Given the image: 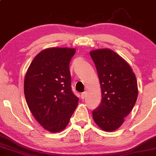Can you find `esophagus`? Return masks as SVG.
I'll use <instances>...</instances> for the list:
<instances>
[{
  "mask_svg": "<svg viewBox=\"0 0 156 156\" xmlns=\"http://www.w3.org/2000/svg\"><path fill=\"white\" fill-rule=\"evenodd\" d=\"M86 95H87V93H86V92L82 93V94H81V98L83 99V100H84V99L86 98Z\"/></svg>",
  "mask_w": 156,
  "mask_h": 156,
  "instance_id": "1",
  "label": "esophagus"
}]
</instances>
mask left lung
<instances>
[{"label": "left lung", "instance_id": "left-lung-1", "mask_svg": "<svg viewBox=\"0 0 156 156\" xmlns=\"http://www.w3.org/2000/svg\"><path fill=\"white\" fill-rule=\"evenodd\" d=\"M97 69L101 104L93 111L95 123L106 132L117 129L131 112L138 97L136 78L127 62L108 48L89 52Z\"/></svg>", "mask_w": 156, "mask_h": 156}]
</instances>
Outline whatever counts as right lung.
Masks as SVG:
<instances>
[{
	"label": "right lung",
	"instance_id": "add662e5",
	"mask_svg": "<svg viewBox=\"0 0 156 156\" xmlns=\"http://www.w3.org/2000/svg\"><path fill=\"white\" fill-rule=\"evenodd\" d=\"M76 49L49 48L35 56L24 78L27 105L47 131L60 132L68 125L78 98L71 89L69 62Z\"/></svg>",
	"mask_w": 156,
	"mask_h": 156
}]
</instances>
